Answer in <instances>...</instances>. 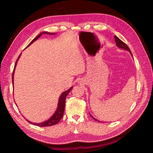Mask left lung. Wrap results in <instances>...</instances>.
I'll list each match as a JSON object with an SVG mask.
<instances>
[{
  "label": "left lung",
  "instance_id": "obj_1",
  "mask_svg": "<svg viewBox=\"0 0 153 153\" xmlns=\"http://www.w3.org/2000/svg\"><path fill=\"white\" fill-rule=\"evenodd\" d=\"M114 39H115V42H116V45H117V47H118V48H122V49H124V50H126V51H129V53H131V56H132V54H131V51H130V49H129V47H128V45H127L125 43H123V42L122 41H121L120 39L118 37H116V35L114 36ZM90 116L92 117V118L95 120H96V121H98V120H97V119H95V118H94V117H93L90 114ZM99 122V121H98Z\"/></svg>",
  "mask_w": 153,
  "mask_h": 153
}]
</instances>
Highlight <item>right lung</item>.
I'll return each mask as SVG.
<instances>
[{
	"instance_id": "add662e5",
	"label": "right lung",
	"mask_w": 153,
	"mask_h": 153,
	"mask_svg": "<svg viewBox=\"0 0 153 153\" xmlns=\"http://www.w3.org/2000/svg\"><path fill=\"white\" fill-rule=\"evenodd\" d=\"M44 33H46V34H51V35H54L55 33H48V32H41V33L38 35L37 36L35 37L34 39H33L31 41V43L29 44L28 46H30V45H31L32 43H33L34 41H36L37 39L39 38L42 35L44 34ZM27 46V47H28ZM21 54H19V56H18L17 60L16 62V64L14 66V70H15V67L16 66V64H17V62L19 59V56H20ZM14 70L13 71V74H12V84L14 85ZM73 87H71V88H70L68 90L66 91H64V93H62V95H60L59 100H58V107H57V109L56 110V112H54V114L53 115V116L51 117V118L48 119V120L43 122H41V123H33V122H31L30 121H29V120H27V121L30 123H32V124H33L35 126H40V127H47V126H53L56 124L57 123L59 122L60 120H61V118H62L63 114H64V108H65V101H66V97L68 95V93L70 92V91L72 89Z\"/></svg>"
}]
</instances>
